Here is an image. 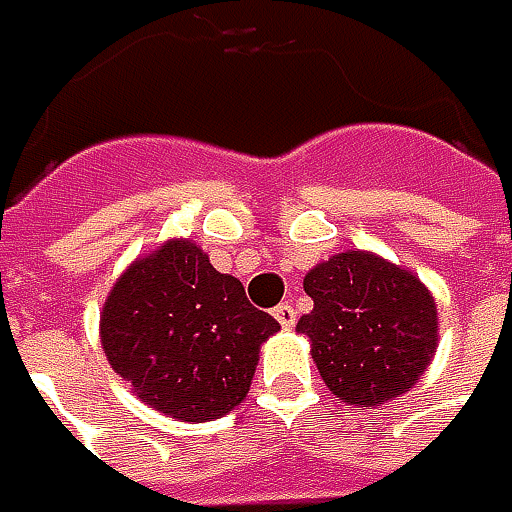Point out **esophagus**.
Masks as SVG:
<instances>
[{"instance_id": "34e87169", "label": "esophagus", "mask_w": 512, "mask_h": 512, "mask_svg": "<svg viewBox=\"0 0 512 512\" xmlns=\"http://www.w3.org/2000/svg\"><path fill=\"white\" fill-rule=\"evenodd\" d=\"M273 316H276V322L285 327V330H290V327L296 325V310L287 305V302H285V305L273 307Z\"/></svg>"}]
</instances>
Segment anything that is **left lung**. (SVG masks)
<instances>
[{
  "instance_id": "8db88e82",
  "label": "left lung",
  "mask_w": 512,
  "mask_h": 512,
  "mask_svg": "<svg viewBox=\"0 0 512 512\" xmlns=\"http://www.w3.org/2000/svg\"><path fill=\"white\" fill-rule=\"evenodd\" d=\"M313 310L296 330L330 393L379 407L422 379L439 347L436 299L422 279L370 250H344L307 270Z\"/></svg>"
}]
</instances>
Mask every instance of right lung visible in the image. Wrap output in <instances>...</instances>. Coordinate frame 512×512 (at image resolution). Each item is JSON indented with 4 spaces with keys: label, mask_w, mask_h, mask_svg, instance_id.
<instances>
[{
    "label": "right lung",
    "mask_w": 512,
    "mask_h": 512,
    "mask_svg": "<svg viewBox=\"0 0 512 512\" xmlns=\"http://www.w3.org/2000/svg\"><path fill=\"white\" fill-rule=\"evenodd\" d=\"M276 330L190 239H168L128 265L99 316L116 376L179 422H213L245 402L259 347Z\"/></svg>",
    "instance_id": "1"
}]
</instances>
